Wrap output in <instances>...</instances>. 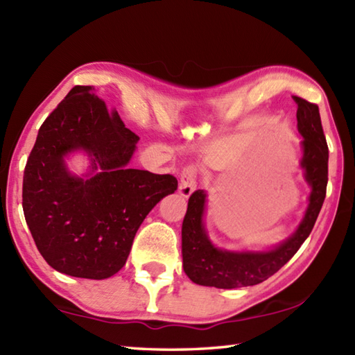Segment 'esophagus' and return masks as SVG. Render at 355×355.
<instances>
[{"label":"esophagus","instance_id":"34e87169","mask_svg":"<svg viewBox=\"0 0 355 355\" xmlns=\"http://www.w3.org/2000/svg\"><path fill=\"white\" fill-rule=\"evenodd\" d=\"M197 187V168L196 166H186L180 173V193L183 197H189Z\"/></svg>","mask_w":355,"mask_h":355}]
</instances>
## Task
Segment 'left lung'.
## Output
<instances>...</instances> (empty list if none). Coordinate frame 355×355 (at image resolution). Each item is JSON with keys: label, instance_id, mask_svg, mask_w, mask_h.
Segmentation results:
<instances>
[{"label": "left lung", "instance_id": "8db88e82", "mask_svg": "<svg viewBox=\"0 0 355 355\" xmlns=\"http://www.w3.org/2000/svg\"><path fill=\"white\" fill-rule=\"evenodd\" d=\"M294 100L298 106L297 128L303 137L302 168L306 171L304 177L312 187L303 221L293 237L268 252L220 251L207 240L203 227L206 193L201 189L196 191L187 201L182 226L183 269L193 283L221 289L254 286L286 265L309 237L326 197L329 152L317 104L300 96H294Z\"/></svg>", "mask_w": 355, "mask_h": 355}]
</instances>
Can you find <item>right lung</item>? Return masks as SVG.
Here are the masks:
<instances>
[{"mask_svg": "<svg viewBox=\"0 0 355 355\" xmlns=\"http://www.w3.org/2000/svg\"><path fill=\"white\" fill-rule=\"evenodd\" d=\"M90 89L75 86L41 124L24 168L23 211L49 266L103 280L124 266L146 215L178 182L128 168L138 137ZM76 148L93 159L86 180L64 166Z\"/></svg>", "mask_w": 355, "mask_h": 355, "instance_id": "add662e5", "label": "right lung"}]
</instances>
